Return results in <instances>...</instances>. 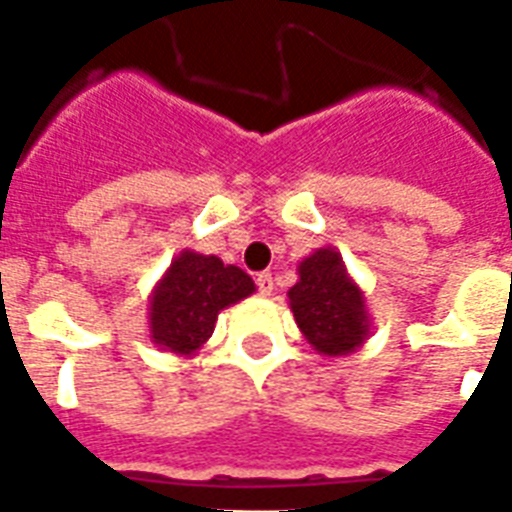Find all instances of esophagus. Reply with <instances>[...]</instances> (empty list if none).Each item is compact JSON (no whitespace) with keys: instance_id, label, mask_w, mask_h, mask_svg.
I'll list each match as a JSON object with an SVG mask.
<instances>
[{"instance_id":"1","label":"esophagus","mask_w":512,"mask_h":512,"mask_svg":"<svg viewBox=\"0 0 512 512\" xmlns=\"http://www.w3.org/2000/svg\"><path fill=\"white\" fill-rule=\"evenodd\" d=\"M255 284H257V289H260V295H271V292H273V276H271V273H257Z\"/></svg>"}]
</instances>
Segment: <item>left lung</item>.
I'll return each instance as SVG.
<instances>
[{
    "instance_id": "obj_1",
    "label": "left lung",
    "mask_w": 512,
    "mask_h": 512,
    "mask_svg": "<svg viewBox=\"0 0 512 512\" xmlns=\"http://www.w3.org/2000/svg\"><path fill=\"white\" fill-rule=\"evenodd\" d=\"M300 281L289 289V305L305 340L327 356H345L369 335L361 289L345 273L340 255L319 249L300 263Z\"/></svg>"
}]
</instances>
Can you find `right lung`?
Masks as SVG:
<instances>
[{
  "label": "right lung",
  "instance_id": "1",
  "mask_svg": "<svg viewBox=\"0 0 512 512\" xmlns=\"http://www.w3.org/2000/svg\"><path fill=\"white\" fill-rule=\"evenodd\" d=\"M252 292L255 284L236 265L183 252L151 297V337L172 353H193L212 337L217 313Z\"/></svg>",
  "mask_w": 512,
  "mask_h": 512
}]
</instances>
